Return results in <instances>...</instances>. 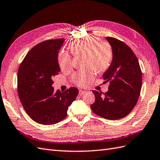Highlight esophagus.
<instances>
[{"label":"esophagus","instance_id":"34e87169","mask_svg":"<svg viewBox=\"0 0 160 160\" xmlns=\"http://www.w3.org/2000/svg\"><path fill=\"white\" fill-rule=\"evenodd\" d=\"M84 93H85V91H82V90H80V91H79V95H83Z\"/></svg>","mask_w":160,"mask_h":160}]
</instances>
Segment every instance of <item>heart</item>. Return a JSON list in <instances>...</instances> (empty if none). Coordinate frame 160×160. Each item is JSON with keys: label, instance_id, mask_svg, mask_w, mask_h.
I'll list each match as a JSON object with an SVG mask.
<instances>
[{"label": "heart", "instance_id": "1", "mask_svg": "<svg viewBox=\"0 0 160 160\" xmlns=\"http://www.w3.org/2000/svg\"><path fill=\"white\" fill-rule=\"evenodd\" d=\"M73 55L84 54V63L87 67L79 70L73 75V81L79 87H85L94 78V68L97 72H103L109 68L112 57V50L107 42H99L96 37H87L73 41L69 45ZM58 61L62 70L69 69L72 65V58L66 51L59 54Z\"/></svg>", "mask_w": 160, "mask_h": 160}]
</instances>
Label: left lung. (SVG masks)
<instances>
[{
    "label": "left lung",
    "instance_id": "left-lung-1",
    "mask_svg": "<svg viewBox=\"0 0 160 160\" xmlns=\"http://www.w3.org/2000/svg\"><path fill=\"white\" fill-rule=\"evenodd\" d=\"M112 47V60L103 78L110 81L108 91H93L95 101L91 105L95 114L106 119L117 120L127 116L136 106L142 87V72L138 58L127 44L107 37Z\"/></svg>",
    "mask_w": 160,
    "mask_h": 160
}]
</instances>
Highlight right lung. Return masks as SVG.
Listing matches in <instances>:
<instances>
[{"label": "right lung", "mask_w": 160, "mask_h": 160, "mask_svg": "<svg viewBox=\"0 0 160 160\" xmlns=\"http://www.w3.org/2000/svg\"><path fill=\"white\" fill-rule=\"evenodd\" d=\"M64 39H50L33 47L18 72V92L24 110L32 119L53 125L67 117L68 107L76 99L78 89L54 92L52 78L60 72L58 52Z\"/></svg>", "instance_id": "add662e5"}]
</instances>
